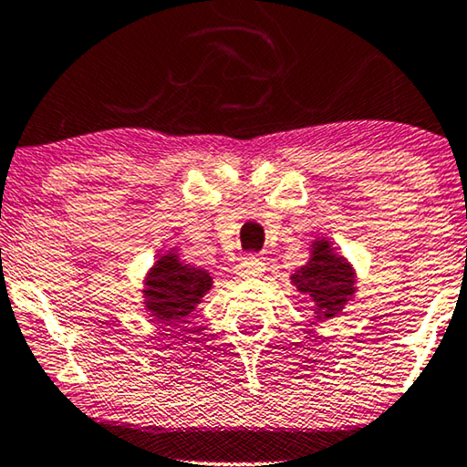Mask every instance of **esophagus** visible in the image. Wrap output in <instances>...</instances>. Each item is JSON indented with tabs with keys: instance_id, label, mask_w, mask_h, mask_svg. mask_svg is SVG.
Instances as JSON below:
<instances>
[{
	"instance_id": "esophagus-1",
	"label": "esophagus",
	"mask_w": 467,
	"mask_h": 467,
	"mask_svg": "<svg viewBox=\"0 0 467 467\" xmlns=\"http://www.w3.org/2000/svg\"><path fill=\"white\" fill-rule=\"evenodd\" d=\"M235 272H238V276L242 278H254V276H261V272H264V264H261L259 257H254V254H248L235 267Z\"/></svg>"
}]
</instances>
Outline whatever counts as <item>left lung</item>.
Wrapping results in <instances>:
<instances>
[{"instance_id":"1","label":"left lung","mask_w":467,"mask_h":467,"mask_svg":"<svg viewBox=\"0 0 467 467\" xmlns=\"http://www.w3.org/2000/svg\"><path fill=\"white\" fill-rule=\"evenodd\" d=\"M299 293L315 299L317 318H331L342 312L355 293V274L348 261L334 253L327 240H317L312 257L291 276Z\"/></svg>"}]
</instances>
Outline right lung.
I'll return each mask as SVG.
<instances>
[{
	"mask_svg": "<svg viewBox=\"0 0 467 467\" xmlns=\"http://www.w3.org/2000/svg\"><path fill=\"white\" fill-rule=\"evenodd\" d=\"M213 286V276L202 267L184 265L178 254L168 253L152 265L146 278V308L159 323L176 321L193 312Z\"/></svg>",
	"mask_w": 467,
	"mask_h": 467,
	"instance_id": "1",
	"label": "right lung"
}]
</instances>
